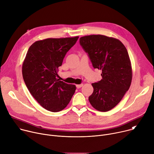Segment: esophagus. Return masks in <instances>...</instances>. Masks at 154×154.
<instances>
[{"label":"esophagus","instance_id":"esophagus-1","mask_svg":"<svg viewBox=\"0 0 154 154\" xmlns=\"http://www.w3.org/2000/svg\"><path fill=\"white\" fill-rule=\"evenodd\" d=\"M83 84H80V85H76V87L77 88H80L82 86H83Z\"/></svg>","mask_w":154,"mask_h":154}]
</instances>
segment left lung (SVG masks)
I'll use <instances>...</instances> for the list:
<instances>
[{
	"label": "left lung",
	"instance_id": "left-lung-1",
	"mask_svg": "<svg viewBox=\"0 0 154 154\" xmlns=\"http://www.w3.org/2000/svg\"><path fill=\"white\" fill-rule=\"evenodd\" d=\"M80 45L88 54L94 68L102 70V79L92 83L91 105L105 112L116 106L128 90L132 79V68L128 52L119 39L102 35L80 38Z\"/></svg>",
	"mask_w": 154,
	"mask_h": 154
}]
</instances>
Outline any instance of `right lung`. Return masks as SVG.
<instances>
[{
	"mask_svg": "<svg viewBox=\"0 0 154 154\" xmlns=\"http://www.w3.org/2000/svg\"><path fill=\"white\" fill-rule=\"evenodd\" d=\"M79 36L47 38L35 42L23 63L22 72L27 88L43 108L61 111L69 103L76 86L60 80L58 68Z\"/></svg>",
	"mask_w": 154,
	"mask_h": 154,
	"instance_id": "add662e5",
	"label": "right lung"
}]
</instances>
